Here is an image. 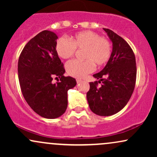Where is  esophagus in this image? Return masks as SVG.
Instances as JSON below:
<instances>
[{"label":"esophagus","instance_id":"esophagus-1","mask_svg":"<svg viewBox=\"0 0 157 157\" xmlns=\"http://www.w3.org/2000/svg\"><path fill=\"white\" fill-rule=\"evenodd\" d=\"M82 82V80L81 79H77V83H80V82Z\"/></svg>","mask_w":157,"mask_h":157}]
</instances>
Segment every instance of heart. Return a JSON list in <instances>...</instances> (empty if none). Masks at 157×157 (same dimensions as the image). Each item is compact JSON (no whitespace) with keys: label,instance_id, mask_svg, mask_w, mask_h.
<instances>
[{"label":"heart","instance_id":"b5f03b06","mask_svg":"<svg viewBox=\"0 0 157 157\" xmlns=\"http://www.w3.org/2000/svg\"><path fill=\"white\" fill-rule=\"evenodd\" d=\"M70 41L65 37L57 40L55 50L62 59H69L75 55L76 50H83V61L72 60L66 65L68 75L76 78H82L94 70V65L104 66L111 56V44L108 38L100 37L92 31L77 32L70 37Z\"/></svg>","mask_w":157,"mask_h":157}]
</instances>
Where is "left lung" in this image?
Returning a JSON list of instances; mask_svg holds the SVG:
<instances>
[{
    "label": "left lung",
    "instance_id": "obj_1",
    "mask_svg": "<svg viewBox=\"0 0 157 157\" xmlns=\"http://www.w3.org/2000/svg\"><path fill=\"white\" fill-rule=\"evenodd\" d=\"M103 29L112 41V53L105 68L93 75L100 80L89 82L86 97L92 112L111 116L121 111L130 100L136 84V66L129 44L112 30Z\"/></svg>",
    "mask_w": 157,
    "mask_h": 157
}]
</instances>
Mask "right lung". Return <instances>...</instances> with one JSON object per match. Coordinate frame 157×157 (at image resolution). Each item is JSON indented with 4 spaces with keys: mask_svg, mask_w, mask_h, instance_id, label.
<instances>
[{
    "mask_svg": "<svg viewBox=\"0 0 157 157\" xmlns=\"http://www.w3.org/2000/svg\"><path fill=\"white\" fill-rule=\"evenodd\" d=\"M57 36L48 30L40 32L23 48L17 71L23 96L40 116L55 119L67 109V92L76 86L71 77H64L65 68L55 50ZM60 81L52 84L54 78Z\"/></svg>",
    "mask_w": 157,
    "mask_h": 157,
    "instance_id": "1",
    "label": "right lung"
}]
</instances>
